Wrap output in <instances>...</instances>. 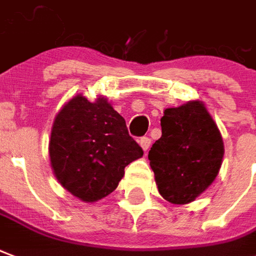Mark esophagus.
Returning <instances> with one entry per match:
<instances>
[{"instance_id":"obj_1","label":"esophagus","mask_w":256,"mask_h":256,"mask_svg":"<svg viewBox=\"0 0 256 256\" xmlns=\"http://www.w3.org/2000/svg\"><path fill=\"white\" fill-rule=\"evenodd\" d=\"M140 145H141V148H142L146 152L148 149H149V146H150V138L142 137L141 140H140Z\"/></svg>"}]
</instances>
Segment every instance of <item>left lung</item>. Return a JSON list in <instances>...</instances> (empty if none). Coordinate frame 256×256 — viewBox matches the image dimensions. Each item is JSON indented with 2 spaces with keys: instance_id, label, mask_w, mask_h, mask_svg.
<instances>
[{
  "instance_id": "obj_1",
  "label": "left lung",
  "mask_w": 256,
  "mask_h": 256,
  "mask_svg": "<svg viewBox=\"0 0 256 256\" xmlns=\"http://www.w3.org/2000/svg\"><path fill=\"white\" fill-rule=\"evenodd\" d=\"M162 137L149 150L157 188L176 205L192 202L218 175L224 142L217 124L200 100L166 108Z\"/></svg>"
}]
</instances>
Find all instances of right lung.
Here are the masks:
<instances>
[{
  "mask_svg": "<svg viewBox=\"0 0 256 256\" xmlns=\"http://www.w3.org/2000/svg\"><path fill=\"white\" fill-rule=\"evenodd\" d=\"M48 153L62 187L84 202H96L118 187L124 166L144 150L106 98L90 103L77 94L56 114Z\"/></svg>",
  "mask_w": 256,
  "mask_h": 256,
  "instance_id": "1",
  "label": "right lung"
}]
</instances>
